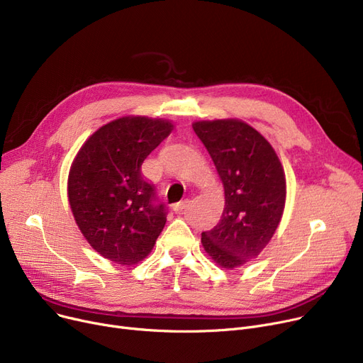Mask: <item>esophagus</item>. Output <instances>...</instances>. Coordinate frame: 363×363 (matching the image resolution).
I'll use <instances>...</instances> for the list:
<instances>
[{
	"mask_svg": "<svg viewBox=\"0 0 363 363\" xmlns=\"http://www.w3.org/2000/svg\"><path fill=\"white\" fill-rule=\"evenodd\" d=\"M188 203H189V200H182V201H179V203H177L175 206H174V211L177 212V213H181L184 208H186V206H188Z\"/></svg>",
	"mask_w": 363,
	"mask_h": 363,
	"instance_id": "1",
	"label": "esophagus"
}]
</instances>
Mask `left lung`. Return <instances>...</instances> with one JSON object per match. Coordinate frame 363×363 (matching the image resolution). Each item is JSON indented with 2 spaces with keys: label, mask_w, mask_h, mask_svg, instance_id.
I'll return each mask as SVG.
<instances>
[{
  "label": "left lung",
  "mask_w": 363,
  "mask_h": 363,
  "mask_svg": "<svg viewBox=\"0 0 363 363\" xmlns=\"http://www.w3.org/2000/svg\"><path fill=\"white\" fill-rule=\"evenodd\" d=\"M193 129L225 189L220 222L201 234L206 253L223 269L257 257L281 222L287 184L274 147L240 119L197 121Z\"/></svg>",
  "instance_id": "obj_1"
}]
</instances>
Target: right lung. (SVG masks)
<instances>
[{
	"instance_id": "add662e5",
	"label": "right lung",
	"mask_w": 363,
	"mask_h": 363,
	"mask_svg": "<svg viewBox=\"0 0 363 363\" xmlns=\"http://www.w3.org/2000/svg\"><path fill=\"white\" fill-rule=\"evenodd\" d=\"M167 119L123 116L84 143L73 159L67 197L76 225L104 259L132 266L145 259L166 223V207L141 164L169 133Z\"/></svg>"
}]
</instances>
